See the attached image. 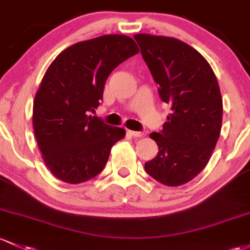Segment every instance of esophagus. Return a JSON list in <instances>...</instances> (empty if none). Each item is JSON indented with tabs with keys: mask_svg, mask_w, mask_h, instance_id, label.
<instances>
[{
	"mask_svg": "<svg viewBox=\"0 0 250 250\" xmlns=\"http://www.w3.org/2000/svg\"><path fill=\"white\" fill-rule=\"evenodd\" d=\"M127 133L129 134L130 136H133V138H141V136H144V133H142V131H134V130H128Z\"/></svg>",
	"mask_w": 250,
	"mask_h": 250,
	"instance_id": "esophagus-1",
	"label": "esophagus"
}]
</instances>
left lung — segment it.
Wrapping results in <instances>:
<instances>
[{
    "label": "left lung",
    "mask_w": 250,
    "mask_h": 250,
    "mask_svg": "<svg viewBox=\"0 0 250 250\" xmlns=\"http://www.w3.org/2000/svg\"><path fill=\"white\" fill-rule=\"evenodd\" d=\"M134 39L159 96L171 106L163 129L150 134L159 152L145 169L164 185H183L204 169L219 138L223 103L217 79L204 57L183 41L149 34Z\"/></svg>",
    "instance_id": "1"
}]
</instances>
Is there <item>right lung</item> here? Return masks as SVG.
I'll list each match as a JSON object with an SVG mask.
<instances>
[{"label": "right lung", "mask_w": 250, "mask_h": 250, "mask_svg": "<svg viewBox=\"0 0 250 250\" xmlns=\"http://www.w3.org/2000/svg\"><path fill=\"white\" fill-rule=\"evenodd\" d=\"M139 52L125 35L110 34L67 47L46 71L33 104V125L43 161L58 179L79 184L103 171L123 128L91 116L114 68Z\"/></svg>", "instance_id": "1"}]
</instances>
